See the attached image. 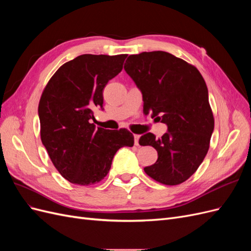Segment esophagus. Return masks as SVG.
<instances>
[{"instance_id": "esophagus-1", "label": "esophagus", "mask_w": 251, "mask_h": 251, "mask_svg": "<svg viewBox=\"0 0 251 251\" xmlns=\"http://www.w3.org/2000/svg\"><path fill=\"white\" fill-rule=\"evenodd\" d=\"M139 138H140V135L138 134H135L134 135V140H135V146H139Z\"/></svg>"}]
</instances>
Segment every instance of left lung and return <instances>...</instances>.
Wrapping results in <instances>:
<instances>
[{
	"label": "left lung",
	"mask_w": 251,
	"mask_h": 251,
	"mask_svg": "<svg viewBox=\"0 0 251 251\" xmlns=\"http://www.w3.org/2000/svg\"><path fill=\"white\" fill-rule=\"evenodd\" d=\"M125 70L141 91L143 113L169 130L159 139L151 133L140 137V146L158 151L144 172L159 183L178 185L198 170L209 149L215 119L206 83L195 66L164 51L130 55Z\"/></svg>",
	"instance_id": "1"
}]
</instances>
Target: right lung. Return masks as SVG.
Here are the masks:
<instances>
[{
    "mask_svg": "<svg viewBox=\"0 0 251 251\" xmlns=\"http://www.w3.org/2000/svg\"><path fill=\"white\" fill-rule=\"evenodd\" d=\"M126 56L79 55L60 66L43 91L41 139L53 165L71 183H98L108 175L116 151L134 146L126 128H96L90 121L93 110L102 108L103 88L123 70Z\"/></svg>",
    "mask_w": 251,
    "mask_h": 251,
    "instance_id": "right-lung-1",
    "label": "right lung"
}]
</instances>
